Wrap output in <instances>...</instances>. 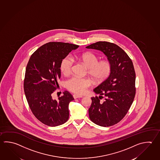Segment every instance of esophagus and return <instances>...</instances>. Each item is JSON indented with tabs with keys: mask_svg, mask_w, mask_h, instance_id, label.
<instances>
[{
	"mask_svg": "<svg viewBox=\"0 0 160 160\" xmlns=\"http://www.w3.org/2000/svg\"><path fill=\"white\" fill-rule=\"evenodd\" d=\"M73 98L76 99V98H82V95H78V94H74L73 95Z\"/></svg>",
	"mask_w": 160,
	"mask_h": 160,
	"instance_id": "1",
	"label": "esophagus"
}]
</instances>
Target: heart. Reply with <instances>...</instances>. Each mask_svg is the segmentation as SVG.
Masks as SVG:
<instances>
[{"mask_svg":"<svg viewBox=\"0 0 160 160\" xmlns=\"http://www.w3.org/2000/svg\"><path fill=\"white\" fill-rule=\"evenodd\" d=\"M77 59L81 61L88 68V73L94 80L101 82L109 77L112 71V64L109 60H103L98 62V58L96 55L87 52L78 55ZM73 62L69 57L64 58L60 64V69L64 75H69L71 72ZM91 85V81L88 78L73 77L66 82L67 89L76 94L84 93L87 88Z\"/></svg>","mask_w":160,"mask_h":160,"instance_id":"1","label":"heart"}]
</instances>
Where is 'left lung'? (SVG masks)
<instances>
[{
  "mask_svg": "<svg viewBox=\"0 0 160 160\" xmlns=\"http://www.w3.org/2000/svg\"><path fill=\"white\" fill-rule=\"evenodd\" d=\"M86 48L101 51L112 64L109 77L94 89L98 97H92L89 109L91 121L98 126H112L124 117L136 93V74L132 62L126 52L113 43L99 41ZM106 97L102 102L100 97Z\"/></svg>",
  "mask_w": 160,
  "mask_h": 160,
  "instance_id": "obj_1",
  "label": "left lung"
}]
</instances>
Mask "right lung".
<instances>
[{"label": "right lung", "mask_w": 160, "mask_h": 160, "mask_svg": "<svg viewBox=\"0 0 160 160\" xmlns=\"http://www.w3.org/2000/svg\"><path fill=\"white\" fill-rule=\"evenodd\" d=\"M79 46L69 43L50 42L38 48L28 63L24 89L28 105L36 118L47 126L55 127L66 123L69 118L68 105L74 100L64 91L53 100L52 93L59 86L60 64L64 58Z\"/></svg>", "instance_id": "add662e5"}]
</instances>
